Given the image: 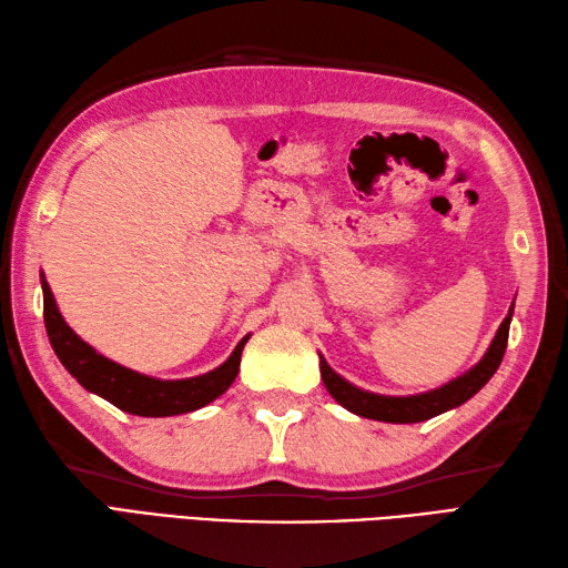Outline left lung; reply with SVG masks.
<instances>
[{
    "instance_id": "obj_1",
    "label": "left lung",
    "mask_w": 568,
    "mask_h": 568,
    "mask_svg": "<svg viewBox=\"0 0 568 568\" xmlns=\"http://www.w3.org/2000/svg\"><path fill=\"white\" fill-rule=\"evenodd\" d=\"M510 320H513V307L508 312V317L503 320L496 339H493V344L488 346L486 356L480 358L468 373H464V376H458L456 381L442 385V388H437V390L409 395V397L366 393V390L356 388V385H352L348 381H344L342 376H336V373L327 366V361L320 356L322 381H324V385H327V390L336 403L346 407L348 413L361 415V417L378 419V422H395V425H409V422L437 417V415L446 413V409L466 403L468 397H474L493 378V373H496L500 366L505 348H508Z\"/></svg>"
}]
</instances>
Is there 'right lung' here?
Returning <instances> with one entry per match:
<instances>
[{
  "label": "right lung",
  "instance_id": "right-lung-1",
  "mask_svg": "<svg viewBox=\"0 0 568 568\" xmlns=\"http://www.w3.org/2000/svg\"><path fill=\"white\" fill-rule=\"evenodd\" d=\"M41 285L45 332L55 356L60 358V364L68 368L72 378H78L82 388L98 393L104 400H110L129 415L171 417L192 413V409L204 407L212 403L214 397H220L236 378L241 352H244L248 336H244V339L236 344L234 354L229 356L220 368L204 373V376L185 381H159L119 366L114 361L94 352L90 344H84L58 312L51 287H48L45 281Z\"/></svg>",
  "mask_w": 568,
  "mask_h": 568
}]
</instances>
